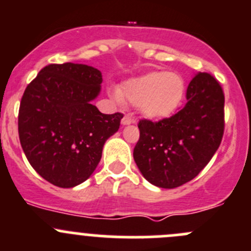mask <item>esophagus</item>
I'll list each match as a JSON object with an SVG mask.
<instances>
[{
  "mask_svg": "<svg viewBox=\"0 0 251 251\" xmlns=\"http://www.w3.org/2000/svg\"><path fill=\"white\" fill-rule=\"evenodd\" d=\"M132 123H135V119L132 118V117L124 116L123 118H122V124H123V126H128V124H132Z\"/></svg>",
  "mask_w": 251,
  "mask_h": 251,
  "instance_id": "obj_1",
  "label": "esophagus"
}]
</instances>
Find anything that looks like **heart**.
<instances>
[{
	"label": "heart",
	"instance_id": "obj_1",
	"mask_svg": "<svg viewBox=\"0 0 251 251\" xmlns=\"http://www.w3.org/2000/svg\"><path fill=\"white\" fill-rule=\"evenodd\" d=\"M185 90V80L180 74L152 71L128 80L122 86L121 94L114 92L113 97L118 102L123 97L138 106L143 116L157 119L169 117L180 107Z\"/></svg>",
	"mask_w": 251,
	"mask_h": 251
}]
</instances>
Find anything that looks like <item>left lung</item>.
Wrapping results in <instances>:
<instances>
[{
  "label": "left lung",
  "mask_w": 251,
  "mask_h": 251,
  "mask_svg": "<svg viewBox=\"0 0 251 251\" xmlns=\"http://www.w3.org/2000/svg\"><path fill=\"white\" fill-rule=\"evenodd\" d=\"M187 103L170 118L139 121L133 151L145 180L175 188L199 175L219 148L224 132V94L218 81L199 73L188 83Z\"/></svg>",
  "instance_id": "left-lung-1"
}]
</instances>
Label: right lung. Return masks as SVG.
Masks as SVG:
<instances>
[{
    "label": "right lung",
    "instance_id": "right-lung-1",
    "mask_svg": "<svg viewBox=\"0 0 251 251\" xmlns=\"http://www.w3.org/2000/svg\"><path fill=\"white\" fill-rule=\"evenodd\" d=\"M102 74L83 64H50L27 86L18 113L21 145L32 168L63 188L87 180L122 113L103 114L92 101Z\"/></svg>",
    "mask_w": 251,
    "mask_h": 251
}]
</instances>
